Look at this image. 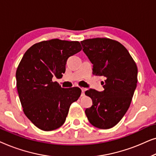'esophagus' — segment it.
<instances>
[{"mask_svg": "<svg viewBox=\"0 0 156 156\" xmlns=\"http://www.w3.org/2000/svg\"><path fill=\"white\" fill-rule=\"evenodd\" d=\"M81 89H82V97H84V92H85V91H86V89L85 88H81Z\"/></svg>", "mask_w": 156, "mask_h": 156, "instance_id": "34e87169", "label": "esophagus"}]
</instances>
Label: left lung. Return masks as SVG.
Here are the masks:
<instances>
[{
    "instance_id": "8db88e82",
    "label": "left lung",
    "mask_w": 156,
    "mask_h": 156,
    "mask_svg": "<svg viewBox=\"0 0 156 156\" xmlns=\"http://www.w3.org/2000/svg\"><path fill=\"white\" fill-rule=\"evenodd\" d=\"M81 44L93 64V74L105 80L101 83L103 91H85L93 102L85 114L94 126L111 129L129 109L137 86V66L126 48L114 40L97 37L83 40Z\"/></svg>"
}]
</instances>
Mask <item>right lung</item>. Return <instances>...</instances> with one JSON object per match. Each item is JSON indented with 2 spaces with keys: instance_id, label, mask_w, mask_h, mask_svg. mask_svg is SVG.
<instances>
[{
  "instance_id": "add662e5",
  "label": "right lung",
  "mask_w": 156,
  "mask_h": 156,
  "mask_svg": "<svg viewBox=\"0 0 156 156\" xmlns=\"http://www.w3.org/2000/svg\"><path fill=\"white\" fill-rule=\"evenodd\" d=\"M81 50L78 41L52 39L33 44L23 55L16 70L17 89L23 112L38 129L62 126L70 105L80 97V88H62L52 78H61L67 59Z\"/></svg>"
}]
</instances>
